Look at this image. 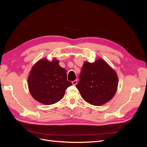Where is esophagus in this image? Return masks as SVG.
I'll use <instances>...</instances> for the list:
<instances>
[{"instance_id": "1", "label": "esophagus", "mask_w": 147, "mask_h": 147, "mask_svg": "<svg viewBox=\"0 0 147 147\" xmlns=\"http://www.w3.org/2000/svg\"><path fill=\"white\" fill-rule=\"evenodd\" d=\"M77 82H78V80H74V82H72L73 85H74V86L76 85V84H77Z\"/></svg>"}]
</instances>
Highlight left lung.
Masks as SVG:
<instances>
[{
  "label": "left lung",
  "instance_id": "left-lung-1",
  "mask_svg": "<svg viewBox=\"0 0 147 147\" xmlns=\"http://www.w3.org/2000/svg\"><path fill=\"white\" fill-rule=\"evenodd\" d=\"M76 87L88 103L99 106L112 99L116 93L118 77L115 70L102 59L83 63Z\"/></svg>",
  "mask_w": 147,
  "mask_h": 147
}]
</instances>
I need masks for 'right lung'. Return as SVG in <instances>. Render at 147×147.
Returning <instances> with one entry per match:
<instances>
[{
	"mask_svg": "<svg viewBox=\"0 0 147 147\" xmlns=\"http://www.w3.org/2000/svg\"><path fill=\"white\" fill-rule=\"evenodd\" d=\"M59 61L42 59L35 63L28 78L29 90L33 98L45 105L54 104L63 98L67 88L72 83L67 80L65 69Z\"/></svg>",
	"mask_w": 147,
	"mask_h": 147,
	"instance_id": "right-lung-1",
	"label": "right lung"
}]
</instances>
